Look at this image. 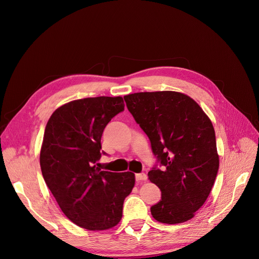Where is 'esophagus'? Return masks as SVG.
I'll list each match as a JSON object with an SVG mask.
<instances>
[{
	"instance_id": "1",
	"label": "esophagus",
	"mask_w": 259,
	"mask_h": 259,
	"mask_svg": "<svg viewBox=\"0 0 259 259\" xmlns=\"http://www.w3.org/2000/svg\"><path fill=\"white\" fill-rule=\"evenodd\" d=\"M135 177L137 182H144V180H147V175L145 173H138L136 174Z\"/></svg>"
}]
</instances>
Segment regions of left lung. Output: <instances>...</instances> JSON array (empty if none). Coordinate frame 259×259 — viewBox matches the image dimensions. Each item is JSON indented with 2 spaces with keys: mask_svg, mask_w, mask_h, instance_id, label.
<instances>
[{
  "mask_svg": "<svg viewBox=\"0 0 259 259\" xmlns=\"http://www.w3.org/2000/svg\"><path fill=\"white\" fill-rule=\"evenodd\" d=\"M124 100L162 166L148 173L162 192L160 202L150 208L153 218L169 225L189 221L206 201L219 167L209 117L178 92L134 93Z\"/></svg>",
  "mask_w": 259,
  "mask_h": 259,
  "instance_id": "left-lung-1",
  "label": "left lung"
}]
</instances>
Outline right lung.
<instances>
[{"mask_svg":"<svg viewBox=\"0 0 259 259\" xmlns=\"http://www.w3.org/2000/svg\"><path fill=\"white\" fill-rule=\"evenodd\" d=\"M124 110L122 97H93L59 107L46 124L40 153L42 175L64 214L88 230L119 224L135 185L132 171L100 170L101 136Z\"/></svg>","mask_w":259,"mask_h":259,"instance_id":"1","label":"right lung"}]
</instances>
